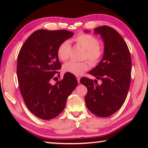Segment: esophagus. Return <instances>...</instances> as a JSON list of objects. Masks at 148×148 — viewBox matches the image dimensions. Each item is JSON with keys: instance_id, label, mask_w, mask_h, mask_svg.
I'll use <instances>...</instances> for the list:
<instances>
[{"instance_id": "34e87169", "label": "esophagus", "mask_w": 148, "mask_h": 148, "mask_svg": "<svg viewBox=\"0 0 148 148\" xmlns=\"http://www.w3.org/2000/svg\"><path fill=\"white\" fill-rule=\"evenodd\" d=\"M76 78H77V82L79 84L80 82V77L79 76H76Z\"/></svg>"}]
</instances>
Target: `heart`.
Segmentation results:
<instances>
[{"label":"heart","instance_id":"obj_1","mask_svg":"<svg viewBox=\"0 0 148 148\" xmlns=\"http://www.w3.org/2000/svg\"><path fill=\"white\" fill-rule=\"evenodd\" d=\"M74 40L76 44L85 49L83 59L87 60L92 65H97L101 61L104 56V47L99 45V40L93 35L81 33L75 37ZM71 45L68 41H64L59 44L57 49V55L59 60L66 61L69 57ZM89 68L87 62H76L70 61L64 64L63 71L76 76L83 74Z\"/></svg>","mask_w":148,"mask_h":148}]
</instances>
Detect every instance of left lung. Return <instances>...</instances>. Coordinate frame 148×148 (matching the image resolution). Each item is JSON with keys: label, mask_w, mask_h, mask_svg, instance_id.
Masks as SVG:
<instances>
[{"label": "left lung", "mask_w": 148, "mask_h": 148, "mask_svg": "<svg viewBox=\"0 0 148 148\" xmlns=\"http://www.w3.org/2000/svg\"><path fill=\"white\" fill-rule=\"evenodd\" d=\"M94 33L100 34L103 39L104 53L89 74L102 84H95L87 77H82L80 82L87 88L85 97L87 108L95 116L106 117L121 108L126 99L131 84V57L126 42L114 29L101 26L95 28Z\"/></svg>", "instance_id": "obj_1"}]
</instances>
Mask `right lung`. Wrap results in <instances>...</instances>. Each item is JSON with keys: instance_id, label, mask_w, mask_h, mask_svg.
<instances>
[{"instance_id": "right-lung-1", "label": "right lung", "mask_w": 148, "mask_h": 148, "mask_svg": "<svg viewBox=\"0 0 148 148\" xmlns=\"http://www.w3.org/2000/svg\"><path fill=\"white\" fill-rule=\"evenodd\" d=\"M73 35L66 30H37L30 35L19 52V88L27 108L38 118L49 120L59 116L77 86L76 76L67 72L53 86L50 84L61 67L57 47Z\"/></svg>"}]
</instances>
